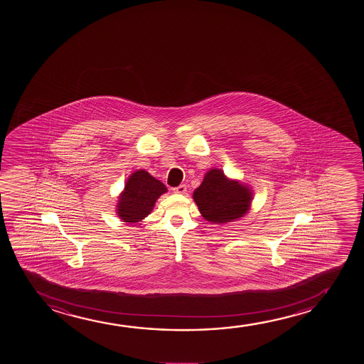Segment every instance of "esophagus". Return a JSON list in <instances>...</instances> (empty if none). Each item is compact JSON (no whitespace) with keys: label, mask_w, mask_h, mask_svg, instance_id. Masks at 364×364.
Wrapping results in <instances>:
<instances>
[{"label":"esophagus","mask_w":364,"mask_h":364,"mask_svg":"<svg viewBox=\"0 0 364 364\" xmlns=\"http://www.w3.org/2000/svg\"><path fill=\"white\" fill-rule=\"evenodd\" d=\"M173 191H174V193H176V194H185V191H186V185H179V186H176V188H174V189H173Z\"/></svg>","instance_id":"obj_1"}]
</instances>
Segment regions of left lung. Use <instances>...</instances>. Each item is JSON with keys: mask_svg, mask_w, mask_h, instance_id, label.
<instances>
[{"mask_svg": "<svg viewBox=\"0 0 364 364\" xmlns=\"http://www.w3.org/2000/svg\"><path fill=\"white\" fill-rule=\"evenodd\" d=\"M193 198L205 220L225 224L242 218L249 211L252 190L237 180L226 178L221 169H210Z\"/></svg>", "mask_w": 364, "mask_h": 364, "instance_id": "1", "label": "left lung"}]
</instances>
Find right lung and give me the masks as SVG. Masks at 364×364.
Here are the masks:
<instances>
[{
  "label": "right lung",
  "mask_w": 364,
  "mask_h": 364,
  "mask_svg": "<svg viewBox=\"0 0 364 364\" xmlns=\"http://www.w3.org/2000/svg\"><path fill=\"white\" fill-rule=\"evenodd\" d=\"M168 189L161 181L140 169L130 175L117 204V214L124 223H139L151 213L155 201Z\"/></svg>",
  "instance_id": "1"
}]
</instances>
